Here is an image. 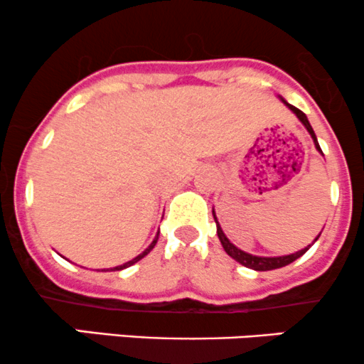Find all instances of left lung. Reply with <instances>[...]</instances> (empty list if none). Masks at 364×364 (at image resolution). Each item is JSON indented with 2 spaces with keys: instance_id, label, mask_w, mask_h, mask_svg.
Returning <instances> with one entry per match:
<instances>
[{
  "instance_id": "8db88e82",
  "label": "left lung",
  "mask_w": 364,
  "mask_h": 364,
  "mask_svg": "<svg viewBox=\"0 0 364 364\" xmlns=\"http://www.w3.org/2000/svg\"><path fill=\"white\" fill-rule=\"evenodd\" d=\"M280 100H282V103H284L285 106H287L289 109H291V112L296 113V117L299 118L301 124L304 125L306 130H308V132H309V136H311L313 142H314V148H316V149L320 151V153H321V148H320V144H318V139H316V136H314V130H313V127H311V124H309V122H308V117H306L304 113L301 112L299 108H296V106L289 105L287 101L284 100V97H280ZM213 218H215V222H216V234H218L220 242H222V246H223V249H225L227 255L230 256V258H234V259L237 261V263L244 264V267L251 268V270H256V272H268V270H277V268H282V267H287V264H291L292 261H296L297 258H301V256H303L304 252L308 251L309 246H311V244H309L308 247L301 249V251L294 252V255H287V256H275V258H267V256H252V255H249V252L240 251L239 247H235L234 244H232L230 240L227 239V235L223 234L222 227H220L218 220H216V216H215V210H213ZM320 234H321V232H320ZM318 237H320V235H318ZM318 237H316V239H314V240H318ZM314 240H313V242H314Z\"/></svg>"
}]
</instances>
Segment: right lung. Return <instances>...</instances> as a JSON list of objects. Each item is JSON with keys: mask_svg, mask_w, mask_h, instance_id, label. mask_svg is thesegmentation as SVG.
<instances>
[{"mask_svg": "<svg viewBox=\"0 0 364 364\" xmlns=\"http://www.w3.org/2000/svg\"><path fill=\"white\" fill-rule=\"evenodd\" d=\"M156 240H158V237H156V239H154V240H153V242H151V244H149V247H148V249H146V251H142V252H141V255H139V256H136V258H134V259H130V261H127V263L120 264V267H115V268H112V272H118V270H124V268H129V267H132V264H134V263H137V261H139V259H142V258H144V256H146V255H149V251H151V249H153L154 246H156Z\"/></svg>", "mask_w": 364, "mask_h": 364, "instance_id": "add662e5", "label": "right lung"}]
</instances>
